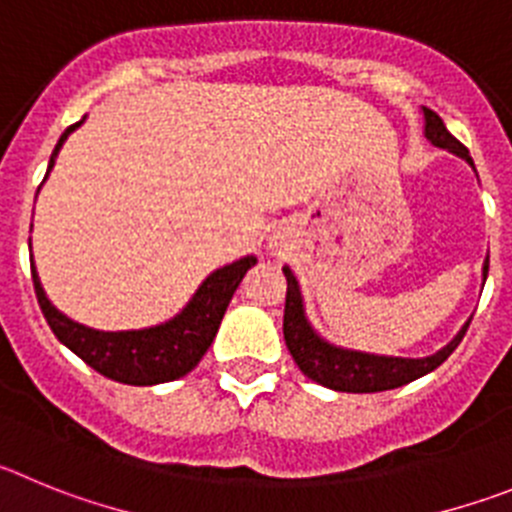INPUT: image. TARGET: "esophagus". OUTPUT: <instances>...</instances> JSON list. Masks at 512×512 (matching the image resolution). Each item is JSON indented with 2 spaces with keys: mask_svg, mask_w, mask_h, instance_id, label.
<instances>
[{
  "mask_svg": "<svg viewBox=\"0 0 512 512\" xmlns=\"http://www.w3.org/2000/svg\"><path fill=\"white\" fill-rule=\"evenodd\" d=\"M273 245H278V242H270V247H273Z\"/></svg>",
  "mask_w": 512,
  "mask_h": 512,
  "instance_id": "esophagus-1",
  "label": "esophagus"
}]
</instances>
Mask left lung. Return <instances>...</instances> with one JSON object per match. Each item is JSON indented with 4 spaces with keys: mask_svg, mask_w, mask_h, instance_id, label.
<instances>
[{
    "mask_svg": "<svg viewBox=\"0 0 512 512\" xmlns=\"http://www.w3.org/2000/svg\"><path fill=\"white\" fill-rule=\"evenodd\" d=\"M421 112L426 140L434 147L449 150L451 155L462 158L474 170V160L469 158V150L446 130L439 114L426 107ZM487 270H490V255L485 257V265H482V280H487ZM283 273L285 280H288L283 316V336L285 344H288V352L293 354L296 365L301 367V372L308 380L319 382V385L336 390V393H382V390L400 388V385H408V382L434 372L459 347V342L467 334L469 321H472L467 319V324L457 331V336L446 347L428 354V357H390V354H372L359 352V349L336 347V344L326 342L324 336L313 329V324L308 321L301 285H298L293 270L285 265Z\"/></svg>",
    "mask_w": 512,
    "mask_h": 512,
    "instance_id": "obj_1",
    "label": "left lung"
}]
</instances>
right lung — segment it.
I'll use <instances>...</instances> for the list:
<instances>
[{
	"label": "right lung",
	"instance_id": "add662e5",
	"mask_svg": "<svg viewBox=\"0 0 512 512\" xmlns=\"http://www.w3.org/2000/svg\"><path fill=\"white\" fill-rule=\"evenodd\" d=\"M84 119L71 124L63 132L53 155H50L48 173L53 170L63 142L68 140L73 130H78L84 124ZM48 173H45V178H48ZM255 262V255H247L224 267H216L214 273L196 288L191 301L173 319L163 321V324L145 326V329L127 331L91 329V326L68 319L66 313L58 311L50 303V298L45 296L43 283H40L38 270H35V260H30V267L35 296H38L45 321L53 329V334L58 336V342L66 344L73 354L84 359L86 365L94 367L96 372H101L109 380L124 382V385H160V382H170L188 375L193 367L199 365L206 349L214 342L234 290L239 288L245 273Z\"/></svg>",
	"mask_w": 512,
	"mask_h": 512
}]
</instances>
